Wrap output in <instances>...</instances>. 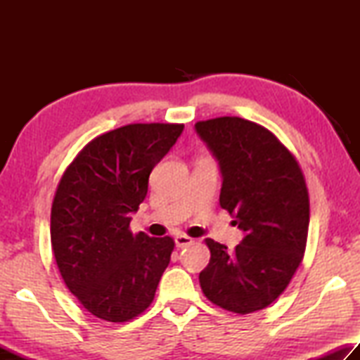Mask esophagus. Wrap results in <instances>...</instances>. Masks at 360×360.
I'll return each mask as SVG.
<instances>
[{
  "label": "esophagus",
  "instance_id": "obj_1",
  "mask_svg": "<svg viewBox=\"0 0 360 360\" xmlns=\"http://www.w3.org/2000/svg\"><path fill=\"white\" fill-rule=\"evenodd\" d=\"M174 243H176V246H178V248H186L188 245H192L193 238H191V236H187V235H176Z\"/></svg>",
  "mask_w": 360,
  "mask_h": 360
}]
</instances>
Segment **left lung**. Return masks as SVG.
<instances>
[{
  "label": "left lung",
  "instance_id": "obj_1",
  "mask_svg": "<svg viewBox=\"0 0 360 360\" xmlns=\"http://www.w3.org/2000/svg\"><path fill=\"white\" fill-rule=\"evenodd\" d=\"M222 173L219 203L245 231L233 252L211 238L200 285L211 303L248 314L266 308L288 288L303 259L309 198L302 168L270 130L241 117L195 124Z\"/></svg>",
  "mask_w": 360,
  "mask_h": 360
}]
</instances>
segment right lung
I'll list each match as a JSON object with an SVG mask.
<instances>
[{
  "label": "right lung",
  "mask_w": 360,
  "mask_h": 360,
  "mask_svg": "<svg viewBox=\"0 0 360 360\" xmlns=\"http://www.w3.org/2000/svg\"><path fill=\"white\" fill-rule=\"evenodd\" d=\"M182 124H130L96 136L65 169L53 197L51 241L66 288L96 318L125 322L148 309L174 241L133 235L149 174Z\"/></svg>",
  "instance_id": "obj_1"
}]
</instances>
